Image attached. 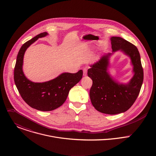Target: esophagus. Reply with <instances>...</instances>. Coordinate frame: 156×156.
<instances>
[{
  "label": "esophagus",
  "instance_id": "obj_1",
  "mask_svg": "<svg viewBox=\"0 0 156 156\" xmlns=\"http://www.w3.org/2000/svg\"><path fill=\"white\" fill-rule=\"evenodd\" d=\"M87 68L85 67L83 69V75L84 76H86L87 75Z\"/></svg>",
  "mask_w": 156,
  "mask_h": 156
}]
</instances>
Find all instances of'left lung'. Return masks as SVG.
Wrapping results in <instances>:
<instances>
[{"label":"left lung","mask_w":156,"mask_h":156,"mask_svg":"<svg viewBox=\"0 0 156 156\" xmlns=\"http://www.w3.org/2000/svg\"><path fill=\"white\" fill-rule=\"evenodd\" d=\"M112 53L104 55L90 65L87 75L93 80L90 96L94 107L99 112L115 115L128 110L137 99L143 82V69L137 48L126 40L114 36L110 38ZM120 50L131 59L134 75L126 84L120 83L111 77L108 71L109 58Z\"/></svg>","instance_id":"obj_1"}]
</instances>
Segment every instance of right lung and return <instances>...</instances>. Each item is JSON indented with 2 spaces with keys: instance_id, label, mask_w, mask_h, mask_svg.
Wrapping results in <instances>:
<instances>
[{
  "instance_id": "right-lung-1",
  "label": "right lung",
  "mask_w": 156,
  "mask_h": 156,
  "mask_svg": "<svg viewBox=\"0 0 156 156\" xmlns=\"http://www.w3.org/2000/svg\"><path fill=\"white\" fill-rule=\"evenodd\" d=\"M48 34L44 32L22 46L16 57L14 81L22 99L31 107L41 111H51L60 107L66 101L70 89L82 78L83 71L76 73H63L57 78L43 83L29 80L23 72V57L26 50L39 38Z\"/></svg>"
}]
</instances>
